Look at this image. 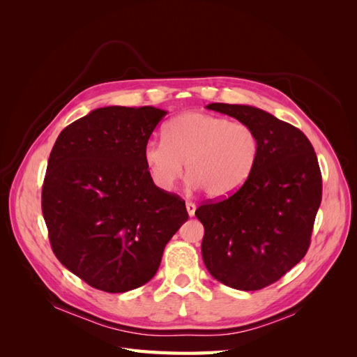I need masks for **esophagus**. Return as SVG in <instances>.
<instances>
[{"label":"esophagus","mask_w":357,"mask_h":357,"mask_svg":"<svg viewBox=\"0 0 357 357\" xmlns=\"http://www.w3.org/2000/svg\"><path fill=\"white\" fill-rule=\"evenodd\" d=\"M186 210H188V214L192 218V215H195L197 205L193 204V202H190V201H186Z\"/></svg>","instance_id":"1"}]
</instances>
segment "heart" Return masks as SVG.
Segmentation results:
<instances>
[{
    "label": "heart",
    "mask_w": 357,
    "mask_h": 357,
    "mask_svg": "<svg viewBox=\"0 0 357 357\" xmlns=\"http://www.w3.org/2000/svg\"><path fill=\"white\" fill-rule=\"evenodd\" d=\"M259 153L261 142L250 125L190 112L172 119L164 129V139H149L143 159L162 190L176 186L185 162L190 188L222 198L238 190L252 176Z\"/></svg>",
    "instance_id": "obj_1"
}]
</instances>
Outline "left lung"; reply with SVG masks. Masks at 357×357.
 <instances>
[{
    "label": "left lung",
    "instance_id": "8db88e82",
    "mask_svg": "<svg viewBox=\"0 0 357 357\" xmlns=\"http://www.w3.org/2000/svg\"><path fill=\"white\" fill-rule=\"evenodd\" d=\"M207 109L255 128L261 153L238 190L197 208L204 225V264L215 280L232 289H264L308 250L321 202L317 156L304 132L261 109L222 102Z\"/></svg>",
    "mask_w": 357,
    "mask_h": 357
}]
</instances>
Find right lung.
<instances>
[{"label":"right lung","instance_id":"1","mask_svg":"<svg viewBox=\"0 0 357 357\" xmlns=\"http://www.w3.org/2000/svg\"><path fill=\"white\" fill-rule=\"evenodd\" d=\"M167 114L155 107H102L68 125L53 146L41 193L52 250L89 286L122 294L146 284L189 219L159 189L143 149Z\"/></svg>","mask_w":357,"mask_h":357}]
</instances>
